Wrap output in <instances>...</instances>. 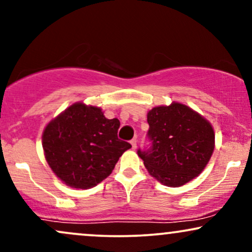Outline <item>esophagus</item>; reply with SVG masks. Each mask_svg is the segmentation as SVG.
<instances>
[{"instance_id":"obj_1","label":"esophagus","mask_w":252,"mask_h":252,"mask_svg":"<svg viewBox=\"0 0 252 252\" xmlns=\"http://www.w3.org/2000/svg\"><path fill=\"white\" fill-rule=\"evenodd\" d=\"M130 143H131V147H132V149H136V147H137V141H136V138H134V140H131L130 141Z\"/></svg>"}]
</instances>
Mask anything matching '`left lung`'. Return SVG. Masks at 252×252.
I'll return each mask as SVG.
<instances>
[{
	"instance_id": "left-lung-1",
	"label": "left lung",
	"mask_w": 252,
	"mask_h": 252,
	"mask_svg": "<svg viewBox=\"0 0 252 252\" xmlns=\"http://www.w3.org/2000/svg\"><path fill=\"white\" fill-rule=\"evenodd\" d=\"M152 147L137 150L149 174L169 187L193 180L209 163L215 131L209 121L189 106L173 102L147 114Z\"/></svg>"
}]
</instances>
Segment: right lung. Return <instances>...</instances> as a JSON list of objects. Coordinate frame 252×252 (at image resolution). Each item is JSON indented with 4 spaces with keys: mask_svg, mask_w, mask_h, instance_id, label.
Listing matches in <instances>:
<instances>
[{
    "mask_svg": "<svg viewBox=\"0 0 252 252\" xmlns=\"http://www.w3.org/2000/svg\"><path fill=\"white\" fill-rule=\"evenodd\" d=\"M120 121L98 106L74 103L46 126L42 148L51 169L67 186L91 189L111 174L131 144L117 137Z\"/></svg>",
    "mask_w": 252,
    "mask_h": 252,
    "instance_id": "right-lung-1",
    "label": "right lung"
}]
</instances>
